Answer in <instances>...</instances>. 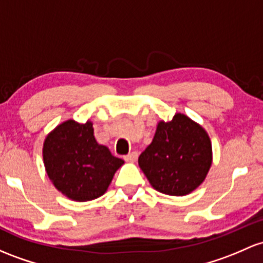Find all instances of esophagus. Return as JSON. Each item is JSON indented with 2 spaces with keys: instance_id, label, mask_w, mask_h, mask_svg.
Returning <instances> with one entry per match:
<instances>
[{
  "instance_id": "1",
  "label": "esophagus",
  "mask_w": 263,
  "mask_h": 263,
  "mask_svg": "<svg viewBox=\"0 0 263 263\" xmlns=\"http://www.w3.org/2000/svg\"><path fill=\"white\" fill-rule=\"evenodd\" d=\"M138 157V154L137 152H131V154H128L127 156H125V161H127V162H135V161L137 160Z\"/></svg>"
}]
</instances>
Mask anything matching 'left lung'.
<instances>
[{
  "label": "left lung",
  "instance_id": "1",
  "mask_svg": "<svg viewBox=\"0 0 263 263\" xmlns=\"http://www.w3.org/2000/svg\"><path fill=\"white\" fill-rule=\"evenodd\" d=\"M212 163V146L202 127L176 114L170 122H158L151 145L138 157V164L158 192L184 196L197 189Z\"/></svg>",
  "mask_w": 263,
  "mask_h": 263
}]
</instances>
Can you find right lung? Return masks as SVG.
<instances>
[{
  "instance_id": "right-lung-1",
  "label": "right lung",
  "mask_w": 263,
  "mask_h": 263,
  "mask_svg": "<svg viewBox=\"0 0 263 263\" xmlns=\"http://www.w3.org/2000/svg\"><path fill=\"white\" fill-rule=\"evenodd\" d=\"M46 172L59 191L73 201L85 202L107 191L123 160L115 157L93 136L92 122L65 121L43 143Z\"/></svg>"
}]
</instances>
